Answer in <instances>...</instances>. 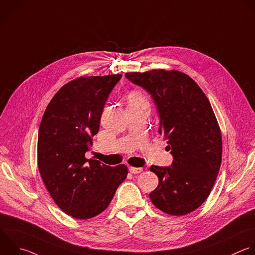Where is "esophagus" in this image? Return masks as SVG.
I'll list each match as a JSON object with an SVG mask.
<instances>
[{
	"mask_svg": "<svg viewBox=\"0 0 255 255\" xmlns=\"http://www.w3.org/2000/svg\"><path fill=\"white\" fill-rule=\"evenodd\" d=\"M129 171L132 173V174H138L140 172L143 171L142 168H139V167H130L129 168Z\"/></svg>",
	"mask_w": 255,
	"mask_h": 255,
	"instance_id": "34e87169",
	"label": "esophagus"
}]
</instances>
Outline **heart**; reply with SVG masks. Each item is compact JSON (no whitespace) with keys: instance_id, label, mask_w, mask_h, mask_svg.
I'll return each instance as SVG.
<instances>
[{"instance_id":"heart-1","label":"heart","mask_w":255,"mask_h":255,"mask_svg":"<svg viewBox=\"0 0 255 255\" xmlns=\"http://www.w3.org/2000/svg\"><path fill=\"white\" fill-rule=\"evenodd\" d=\"M144 100V98L142 97L141 94L137 93V92H132L129 94L128 96V104L129 103H135V102H139V101H142Z\"/></svg>"}]
</instances>
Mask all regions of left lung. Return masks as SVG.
Masks as SVG:
<instances>
[{
  "instance_id": "1",
  "label": "left lung",
  "mask_w": 255,
  "mask_h": 255,
  "mask_svg": "<svg viewBox=\"0 0 255 255\" xmlns=\"http://www.w3.org/2000/svg\"><path fill=\"white\" fill-rule=\"evenodd\" d=\"M125 77L151 94L159 133L173 155L170 167H150L159 179L150 199L167 214H188L207 199L221 165V131L210 102L193 79L177 70L130 72Z\"/></svg>"
}]
</instances>
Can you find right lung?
<instances>
[{
    "label": "right lung",
    "instance_id": "right-lung-1",
    "mask_svg": "<svg viewBox=\"0 0 255 255\" xmlns=\"http://www.w3.org/2000/svg\"><path fill=\"white\" fill-rule=\"evenodd\" d=\"M121 74L81 76L55 94L38 135V167L59 208L76 219L103 212L126 179L124 164L111 167L85 157L99 131L105 102Z\"/></svg>",
    "mask_w": 255,
    "mask_h": 255
}]
</instances>
